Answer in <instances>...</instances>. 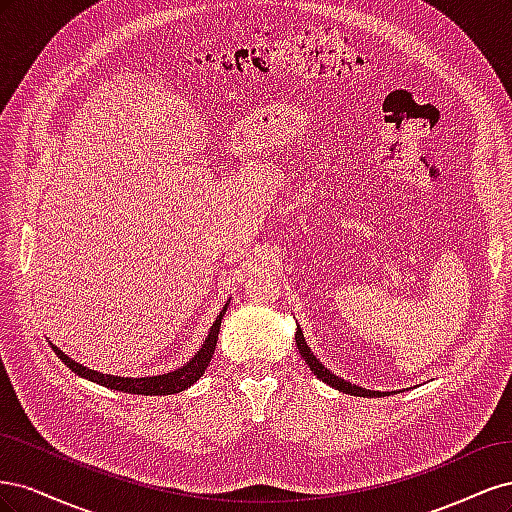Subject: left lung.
Here are the masks:
<instances>
[{
	"instance_id": "left-lung-1",
	"label": "left lung",
	"mask_w": 512,
	"mask_h": 512,
	"mask_svg": "<svg viewBox=\"0 0 512 512\" xmlns=\"http://www.w3.org/2000/svg\"><path fill=\"white\" fill-rule=\"evenodd\" d=\"M294 339H297V348H299V352H301V356L305 359V363L309 365V369L314 371V376L316 378H320L322 382H327L329 386H333V389H337V391H342V393H348V395H356V397H378V395H386V393H378V391H369V389H361V386H356V384H350L348 380H342L339 376H335V374H331V371L324 367L316 356H314V352L309 350V346L305 344V337H303V331H301V327H297V333H294Z\"/></svg>"
}]
</instances>
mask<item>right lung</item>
I'll list each match as a JSON object with an SVG mask.
<instances>
[{
  "label": "right lung",
  "mask_w": 512,
  "mask_h": 512,
  "mask_svg": "<svg viewBox=\"0 0 512 512\" xmlns=\"http://www.w3.org/2000/svg\"><path fill=\"white\" fill-rule=\"evenodd\" d=\"M228 303L224 305V309L220 312V316L215 318L213 327L209 331V335L205 337L203 346L192 356V359L185 363L183 367L168 371V374H160V376H147V378H121V376H111V374H100L96 369H89L81 363L72 361L66 352H61L57 346L51 344V348L55 350V354L61 359V363H66L76 376L87 378L91 382H96L100 386H106L111 391H121V393H132V395H173V393H181L192 386L200 376L205 374L207 365L213 359L215 352V344H218V333L222 327V318L228 309Z\"/></svg>",
  "instance_id": "1"
}]
</instances>
